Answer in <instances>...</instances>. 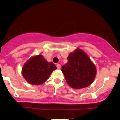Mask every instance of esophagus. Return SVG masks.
<instances>
[{
	"label": "esophagus",
	"instance_id": "34e87169",
	"mask_svg": "<svg viewBox=\"0 0 120 120\" xmlns=\"http://www.w3.org/2000/svg\"><path fill=\"white\" fill-rule=\"evenodd\" d=\"M56 67H57L58 69H60V64H56Z\"/></svg>",
	"mask_w": 120,
	"mask_h": 120
}]
</instances>
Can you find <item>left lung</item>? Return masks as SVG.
<instances>
[{"instance_id": "8db88e82", "label": "left lung", "mask_w": 120, "mask_h": 120, "mask_svg": "<svg viewBox=\"0 0 120 120\" xmlns=\"http://www.w3.org/2000/svg\"><path fill=\"white\" fill-rule=\"evenodd\" d=\"M68 62L62 66L66 82L72 88L79 89L89 86L96 75V68L87 54L76 49L67 58Z\"/></svg>"}]
</instances>
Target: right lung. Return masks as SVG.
<instances>
[{"label":"right lung","mask_w":120,"mask_h":120,"mask_svg":"<svg viewBox=\"0 0 120 120\" xmlns=\"http://www.w3.org/2000/svg\"><path fill=\"white\" fill-rule=\"evenodd\" d=\"M56 66L52 62H48L41 55L31 58L24 65L22 75L31 85H41L48 79Z\"/></svg>","instance_id":"add662e5"}]
</instances>
